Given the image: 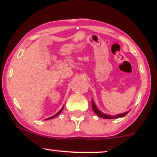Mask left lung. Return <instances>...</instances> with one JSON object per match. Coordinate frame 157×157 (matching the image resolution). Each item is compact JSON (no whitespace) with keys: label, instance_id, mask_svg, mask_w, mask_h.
I'll use <instances>...</instances> for the list:
<instances>
[{"label":"left lung","instance_id":"1","mask_svg":"<svg viewBox=\"0 0 157 157\" xmlns=\"http://www.w3.org/2000/svg\"><path fill=\"white\" fill-rule=\"evenodd\" d=\"M91 105H92V109H93L94 112L96 113V114L98 117H100L103 118V119H117V118H121V117H123L126 116V114H128V113L129 111H126V112L120 113V114H117V115H113V116H111V115L105 114V113H102V111H100V110H99L98 109H97V107L96 106V105H95L93 99H92V100H91Z\"/></svg>","mask_w":157,"mask_h":157}]
</instances>
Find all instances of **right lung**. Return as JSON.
<instances>
[{
	"label": "right lung",
	"mask_w": 157,
	"mask_h": 157,
	"mask_svg": "<svg viewBox=\"0 0 157 157\" xmlns=\"http://www.w3.org/2000/svg\"><path fill=\"white\" fill-rule=\"evenodd\" d=\"M63 107H64V106H63V108H62V109H61L60 110V111H59L58 112H57V113H55V114L54 115V116H52V117H50L47 118V119H46V120H52V119H54V118H55L57 116V115H59V114H60V113H61V111H63Z\"/></svg>",
	"instance_id": "right-lung-1"
}]
</instances>
